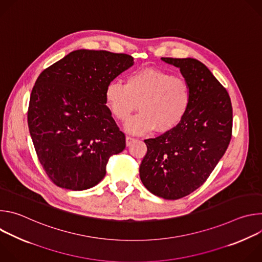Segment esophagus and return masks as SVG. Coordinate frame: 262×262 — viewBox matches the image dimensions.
I'll return each mask as SVG.
<instances>
[{"label": "esophagus", "instance_id": "34e87169", "mask_svg": "<svg viewBox=\"0 0 262 262\" xmlns=\"http://www.w3.org/2000/svg\"><path fill=\"white\" fill-rule=\"evenodd\" d=\"M135 141H136L135 138H133V137H130V136H127V137H126V146L132 145Z\"/></svg>", "mask_w": 262, "mask_h": 262}]
</instances>
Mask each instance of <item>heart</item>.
<instances>
[{
  "label": "heart",
  "mask_w": 262,
  "mask_h": 262,
  "mask_svg": "<svg viewBox=\"0 0 262 262\" xmlns=\"http://www.w3.org/2000/svg\"><path fill=\"white\" fill-rule=\"evenodd\" d=\"M104 99L112 116L121 122L138 104L140 113L125 125L128 133L145 135L157 129L165 134L176 128L188 113L191 89L184 79L171 72L146 68L128 74L124 84L111 82Z\"/></svg>",
  "instance_id": "1"
}]
</instances>
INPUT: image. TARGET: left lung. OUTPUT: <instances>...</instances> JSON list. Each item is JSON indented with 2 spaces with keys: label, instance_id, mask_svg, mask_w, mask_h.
I'll return each mask as SVG.
<instances>
[{
  "label": "left lung",
  "instance_id": "8db88e82",
  "mask_svg": "<svg viewBox=\"0 0 262 262\" xmlns=\"http://www.w3.org/2000/svg\"><path fill=\"white\" fill-rule=\"evenodd\" d=\"M162 60L179 68L190 86L191 103L176 128L144 140L147 154L139 171L149 192L176 200L201 186L225 154L232 136V105L227 90L200 61Z\"/></svg>",
  "mask_w": 262,
  "mask_h": 262
}]
</instances>
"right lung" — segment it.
Returning a JSON list of instances; mask_svg holds the SVG:
<instances>
[{
	"label": "right lung",
	"instance_id": "1",
	"mask_svg": "<svg viewBox=\"0 0 262 262\" xmlns=\"http://www.w3.org/2000/svg\"><path fill=\"white\" fill-rule=\"evenodd\" d=\"M134 64L126 54L74 51L46 68L30 96L28 125L38 160L59 188L83 191L105 175L125 135L105 105L104 90Z\"/></svg>",
	"mask_w": 262,
	"mask_h": 262
}]
</instances>
